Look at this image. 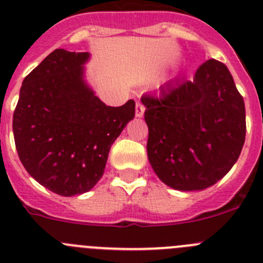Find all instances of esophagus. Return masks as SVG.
Returning a JSON list of instances; mask_svg holds the SVG:
<instances>
[{
	"mask_svg": "<svg viewBox=\"0 0 263 263\" xmlns=\"http://www.w3.org/2000/svg\"><path fill=\"white\" fill-rule=\"evenodd\" d=\"M144 111H145L144 105H142L141 103H136V110H135V114H136L137 118H141V117L144 116Z\"/></svg>",
	"mask_w": 263,
	"mask_h": 263,
	"instance_id": "obj_1",
	"label": "esophagus"
}]
</instances>
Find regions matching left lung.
<instances>
[{
    "label": "left lung",
    "instance_id": "8db88e82",
    "mask_svg": "<svg viewBox=\"0 0 263 263\" xmlns=\"http://www.w3.org/2000/svg\"><path fill=\"white\" fill-rule=\"evenodd\" d=\"M147 158L175 190H204L233 168L246 140V106L228 67L211 59L194 80H177L141 98Z\"/></svg>",
    "mask_w": 263,
    "mask_h": 263
}]
</instances>
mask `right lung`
<instances>
[{"label": "right lung", "instance_id": "obj_1", "mask_svg": "<svg viewBox=\"0 0 263 263\" xmlns=\"http://www.w3.org/2000/svg\"><path fill=\"white\" fill-rule=\"evenodd\" d=\"M90 52L56 48L23 81L12 118L27 172L61 196L90 191L109 150L135 117V101L106 106L86 81Z\"/></svg>", "mask_w": 263, "mask_h": 263}]
</instances>
